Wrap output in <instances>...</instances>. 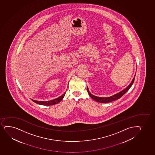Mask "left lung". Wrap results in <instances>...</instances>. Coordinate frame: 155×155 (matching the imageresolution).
Wrapping results in <instances>:
<instances>
[{
  "label": "left lung",
  "mask_w": 155,
  "mask_h": 155,
  "mask_svg": "<svg viewBox=\"0 0 155 155\" xmlns=\"http://www.w3.org/2000/svg\"><path fill=\"white\" fill-rule=\"evenodd\" d=\"M135 75H134V78L128 87H126L125 89H124L121 91H120L119 93H117L116 94H114L112 96L109 97H97L96 96H94L93 94H91L90 92H89V89L87 87V91L89 94V96L91 97V98H92L95 101L98 102H100V103H108V102H110L114 101L118 99L119 98H121V97L123 96L124 94L127 93V91L130 89V87H131L132 84L134 83V79H135Z\"/></svg>",
  "instance_id": "obj_1"
}]
</instances>
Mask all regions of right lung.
Here are the masks:
<instances>
[{
    "label": "right lung",
    "mask_w": 155,
    "mask_h": 155,
    "mask_svg": "<svg viewBox=\"0 0 155 155\" xmlns=\"http://www.w3.org/2000/svg\"><path fill=\"white\" fill-rule=\"evenodd\" d=\"M65 94H66V93H64V94H62L61 96L59 97L58 98H56L55 99L52 100H50V101H37V100H32V101H34V102H35V103L38 104H40V105H55V104L58 103L59 102L62 100V99L64 97Z\"/></svg>",
    "instance_id": "right-lung-1"
}]
</instances>
